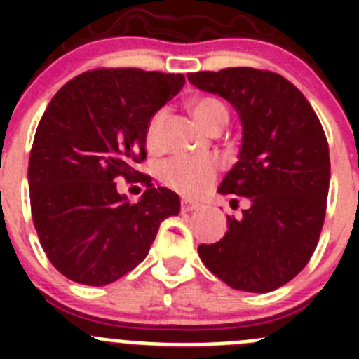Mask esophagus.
Here are the masks:
<instances>
[{
	"label": "esophagus",
	"mask_w": 359,
	"mask_h": 359,
	"mask_svg": "<svg viewBox=\"0 0 359 359\" xmlns=\"http://www.w3.org/2000/svg\"><path fill=\"white\" fill-rule=\"evenodd\" d=\"M196 208H199V203L189 201V199H183L182 201V212H192Z\"/></svg>",
	"instance_id": "esophagus-1"
}]
</instances>
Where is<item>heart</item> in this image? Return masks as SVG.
Listing matches in <instances>:
<instances>
[{
    "instance_id": "b5f03b06",
    "label": "heart",
    "mask_w": 359,
    "mask_h": 359,
    "mask_svg": "<svg viewBox=\"0 0 359 359\" xmlns=\"http://www.w3.org/2000/svg\"><path fill=\"white\" fill-rule=\"evenodd\" d=\"M190 111L203 129L208 133L214 129H223L230 118V111L226 104L217 97L205 95L190 102ZM169 111L161 107L145 128V145L149 151H158L161 147V131ZM221 163L214 156H174L167 160L161 167V180L167 187L183 196L205 194L215 182Z\"/></svg>"
}]
</instances>
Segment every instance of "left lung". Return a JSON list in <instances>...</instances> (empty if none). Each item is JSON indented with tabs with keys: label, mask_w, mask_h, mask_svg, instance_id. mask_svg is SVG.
Returning <instances> with one entry per match:
<instances>
[{
	"label": "left lung",
	"mask_w": 359,
	"mask_h": 359,
	"mask_svg": "<svg viewBox=\"0 0 359 359\" xmlns=\"http://www.w3.org/2000/svg\"><path fill=\"white\" fill-rule=\"evenodd\" d=\"M187 79L239 113V161L219 192L250 201L241 219L228 215L223 239L199 244V257L233 290H277L306 268L325 219L331 160L322 123L302 91L275 72L224 68Z\"/></svg>",
	"instance_id": "1"
}]
</instances>
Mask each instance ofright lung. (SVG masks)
Here are the masks:
<instances>
[{
    "label": "right lung",
    "mask_w": 359,
    "mask_h": 359,
    "mask_svg": "<svg viewBox=\"0 0 359 359\" xmlns=\"http://www.w3.org/2000/svg\"><path fill=\"white\" fill-rule=\"evenodd\" d=\"M185 84L182 73L97 68L66 82L37 126L28 160L34 226L48 261L86 286L118 280L147 257L180 196L135 169L151 116ZM142 182L131 205L116 180Z\"/></svg>",
    "instance_id": "obj_1"
}]
</instances>
